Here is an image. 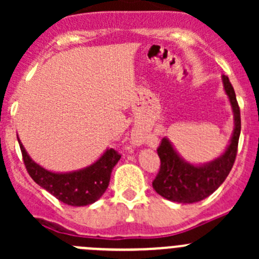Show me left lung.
<instances>
[{
    "mask_svg": "<svg viewBox=\"0 0 259 259\" xmlns=\"http://www.w3.org/2000/svg\"><path fill=\"white\" fill-rule=\"evenodd\" d=\"M223 85L234 114V132L231 144L223 155L204 165H192L183 160L166 138H163L156 151L160 169L153 180V188L161 197L177 203H195L209 197L226 180L236 161L241 135V110L236 93L228 76L223 75Z\"/></svg>",
    "mask_w": 259,
    "mask_h": 259,
    "instance_id": "8db88e82",
    "label": "left lung"
}]
</instances>
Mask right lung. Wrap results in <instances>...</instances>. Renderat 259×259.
Masks as SVG:
<instances>
[{"label": "right lung", "instance_id": "add662e5", "mask_svg": "<svg viewBox=\"0 0 259 259\" xmlns=\"http://www.w3.org/2000/svg\"><path fill=\"white\" fill-rule=\"evenodd\" d=\"M20 144L23 163L30 177L40 187L51 193L60 202L72 207H82L96 202L108 189L113 168L121 155L115 149H108L93 165L72 173H52L36 164Z\"/></svg>", "mask_w": 259, "mask_h": 259}]
</instances>
